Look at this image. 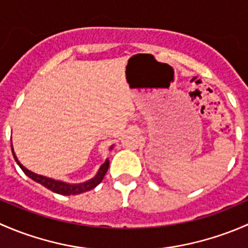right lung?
Returning <instances> with one entry per match:
<instances>
[{
  "label": "right lung",
  "instance_id": "add662e5",
  "mask_svg": "<svg viewBox=\"0 0 248 248\" xmlns=\"http://www.w3.org/2000/svg\"><path fill=\"white\" fill-rule=\"evenodd\" d=\"M12 146H13V145H12ZM111 149H112V146L110 147V150ZM12 152H13L14 159H16V163L19 164V167L21 168V170L24 171L25 174L30 177V179H32L33 181L38 182V184H41L42 186H44L46 188L50 189V191L55 192V193L62 194V196H74V194H80V193H84V192L90 191V189H93L97 185L101 184L102 180H103V177H104V175L107 174V171H108V168H109V159H107V161L101 166V168H99V170L96 174V176L92 177V179L89 180V181L82 182V184L72 185V184H67V182H63V181H59V180L50 179V177L43 176V175L34 174V172H32L31 170H29V169L25 168V167L22 166L19 161H17L16 154H14L13 147H12Z\"/></svg>",
  "mask_w": 248,
  "mask_h": 248
}]
</instances>
